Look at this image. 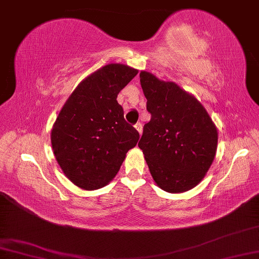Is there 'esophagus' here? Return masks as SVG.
I'll return each instance as SVG.
<instances>
[{"mask_svg": "<svg viewBox=\"0 0 259 259\" xmlns=\"http://www.w3.org/2000/svg\"><path fill=\"white\" fill-rule=\"evenodd\" d=\"M134 127H135V130H137L139 132V134L142 133V125L140 124V122H137V124L134 125Z\"/></svg>", "mask_w": 259, "mask_h": 259, "instance_id": "obj_1", "label": "esophagus"}]
</instances>
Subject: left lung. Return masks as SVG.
I'll return each instance as SVG.
<instances>
[{"label": "left lung", "mask_w": 259, "mask_h": 259, "mask_svg": "<svg viewBox=\"0 0 259 259\" xmlns=\"http://www.w3.org/2000/svg\"><path fill=\"white\" fill-rule=\"evenodd\" d=\"M140 83L152 118L138 146L155 183L170 193L193 189L215 157V125L201 103L176 83L148 71H141Z\"/></svg>", "instance_id": "8db88e82"}]
</instances>
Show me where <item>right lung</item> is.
Here are the masks:
<instances>
[{"instance_id": "obj_1", "label": "right lung", "mask_w": 259, "mask_h": 259, "mask_svg": "<svg viewBox=\"0 0 259 259\" xmlns=\"http://www.w3.org/2000/svg\"><path fill=\"white\" fill-rule=\"evenodd\" d=\"M138 70L109 63L76 87L51 132L55 158L68 180L83 190H97L116 177L139 132L124 119L117 96Z\"/></svg>"}]
</instances>
